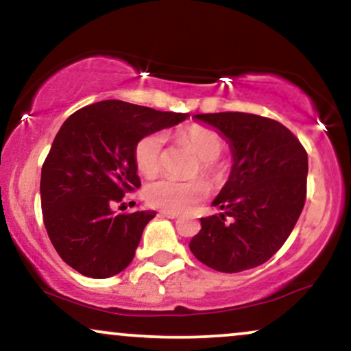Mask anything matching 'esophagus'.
<instances>
[{
	"label": "esophagus",
	"mask_w": 351,
	"mask_h": 351,
	"mask_svg": "<svg viewBox=\"0 0 351 351\" xmlns=\"http://www.w3.org/2000/svg\"><path fill=\"white\" fill-rule=\"evenodd\" d=\"M159 215H160V217H166V218H172V220H174V218H179V213H174V212H166V210H160Z\"/></svg>",
	"instance_id": "34e87169"
}]
</instances>
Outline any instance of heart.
<instances>
[{
    "label": "heart",
    "instance_id": "heart-1",
    "mask_svg": "<svg viewBox=\"0 0 351 351\" xmlns=\"http://www.w3.org/2000/svg\"><path fill=\"white\" fill-rule=\"evenodd\" d=\"M177 139L199 158L191 174L205 176L213 185L225 182L228 167L218 160L225 149L221 134L205 125H191L179 131ZM162 136L152 133L139 139L134 146V164L144 177H154L162 166ZM208 193V184L202 177L176 180L164 177L144 189V199L154 208L180 213L199 204Z\"/></svg>",
    "mask_w": 351,
    "mask_h": 351
}]
</instances>
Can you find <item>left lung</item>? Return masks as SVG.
Instances as JSON below:
<instances>
[{
    "instance_id": "8db88e82",
    "label": "left lung",
    "mask_w": 351,
    "mask_h": 351,
    "mask_svg": "<svg viewBox=\"0 0 351 351\" xmlns=\"http://www.w3.org/2000/svg\"><path fill=\"white\" fill-rule=\"evenodd\" d=\"M195 118L228 139L233 167L213 200L221 213L200 218L202 230L189 246L200 263L220 273L253 269L276 254L298 223L307 195V152L271 118L240 111Z\"/></svg>"
}]
</instances>
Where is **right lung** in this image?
<instances>
[{
	"mask_svg": "<svg viewBox=\"0 0 351 351\" xmlns=\"http://www.w3.org/2000/svg\"><path fill=\"white\" fill-rule=\"evenodd\" d=\"M187 117L105 100L65 119L40 172V205L53 248L70 267L105 279L133 261L144 226L156 217L151 210L113 212L126 192L141 187L134 146Z\"/></svg>",
	"mask_w": 351,
	"mask_h": 351,
	"instance_id": "obj_1",
	"label": "right lung"
}]
</instances>
